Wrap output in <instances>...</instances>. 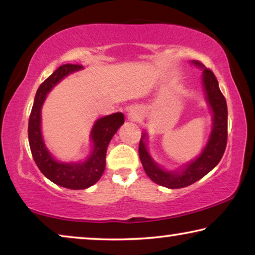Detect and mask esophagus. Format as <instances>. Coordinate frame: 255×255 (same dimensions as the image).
Here are the masks:
<instances>
[{"mask_svg":"<svg viewBox=\"0 0 255 255\" xmlns=\"http://www.w3.org/2000/svg\"><path fill=\"white\" fill-rule=\"evenodd\" d=\"M128 118H130L131 121H137L139 118V115L137 113H134V111H131V113H128Z\"/></svg>","mask_w":255,"mask_h":255,"instance_id":"1","label":"esophagus"}]
</instances>
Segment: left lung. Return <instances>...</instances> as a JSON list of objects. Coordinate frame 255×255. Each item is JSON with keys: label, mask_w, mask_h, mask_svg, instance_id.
Returning a JSON list of instances; mask_svg holds the SVG:
<instances>
[{"label": "left lung", "mask_w": 255, "mask_h": 255, "mask_svg": "<svg viewBox=\"0 0 255 255\" xmlns=\"http://www.w3.org/2000/svg\"><path fill=\"white\" fill-rule=\"evenodd\" d=\"M193 64L202 67V64L197 60H194ZM203 85L208 102L214 111V128L208 145L205 146L202 154L195 161L187 165L183 172L175 173L162 170L148 155L142 140L145 134L140 139L139 158L142 167L149 179L160 186L170 189H179L190 186L207 175L212 168H215L224 154L226 142H228V106H226L225 97L219 89L218 81L211 69H203Z\"/></svg>", "instance_id": "obj_1"}]
</instances>
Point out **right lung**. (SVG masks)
<instances>
[{
	"instance_id": "right-lung-1",
	"label": "right lung",
	"mask_w": 255,
	"mask_h": 255,
	"mask_svg": "<svg viewBox=\"0 0 255 255\" xmlns=\"http://www.w3.org/2000/svg\"><path fill=\"white\" fill-rule=\"evenodd\" d=\"M81 65L66 64L55 69L45 81L41 83L36 93L32 110L29 118V134L30 149L33 160L40 169V172L58 186L68 189H86L96 183L102 176L106 168V154L108 145L124 123L123 114L116 113L103 118H100L94 125L92 131V139L94 149L92 155L83 163H62L52 158V155L45 147L40 132V109L47 93L52 87L57 85L62 78L69 73L78 71Z\"/></svg>"
}]
</instances>
